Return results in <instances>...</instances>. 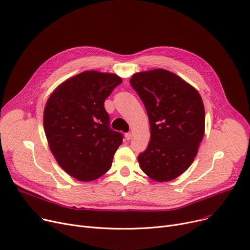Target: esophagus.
<instances>
[{
	"instance_id": "34e87169",
	"label": "esophagus",
	"mask_w": 250,
	"mask_h": 250,
	"mask_svg": "<svg viewBox=\"0 0 250 250\" xmlns=\"http://www.w3.org/2000/svg\"><path fill=\"white\" fill-rule=\"evenodd\" d=\"M125 139L127 141H129L131 139V134H130V132H126V134H125Z\"/></svg>"
}]
</instances>
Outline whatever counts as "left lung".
I'll return each instance as SVG.
<instances>
[{
	"label": "left lung",
	"mask_w": 250,
	"mask_h": 250,
	"mask_svg": "<svg viewBox=\"0 0 250 250\" xmlns=\"http://www.w3.org/2000/svg\"><path fill=\"white\" fill-rule=\"evenodd\" d=\"M129 82L151 125V140L138 157L141 168L157 182L174 180L190 167L203 139L202 98L189 83L165 69L136 73Z\"/></svg>",
	"instance_id": "obj_1"
}]
</instances>
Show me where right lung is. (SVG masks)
I'll return each mask as SVG.
<instances>
[{
    "label": "right lung",
    "mask_w": 250,
    "mask_h": 250,
    "mask_svg": "<svg viewBox=\"0 0 250 250\" xmlns=\"http://www.w3.org/2000/svg\"><path fill=\"white\" fill-rule=\"evenodd\" d=\"M122 81L112 73L84 71L48 98L43 124L49 147L60 167L79 181L105 174L123 143L121 132L110 128L104 104Z\"/></svg>",
    "instance_id": "right-lung-1"
}]
</instances>
